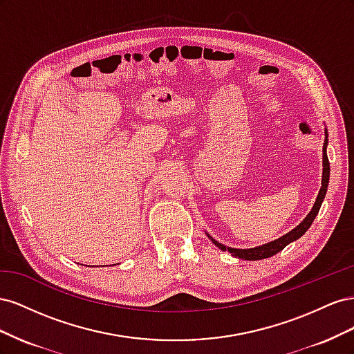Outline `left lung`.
<instances>
[{
  "label": "left lung",
  "mask_w": 354,
  "mask_h": 354,
  "mask_svg": "<svg viewBox=\"0 0 354 354\" xmlns=\"http://www.w3.org/2000/svg\"><path fill=\"white\" fill-rule=\"evenodd\" d=\"M326 146H328V131L325 130V143H324V173H322V187L319 190V195L316 198L315 205L312 208V211L308 212V216L298 224L295 229H292L289 233L283 234L279 239L272 241L269 243H264L261 246H257V248H250V250H238V248H229V246H224L223 243L217 242L216 239H212L209 234L208 238L212 241L214 245H217L221 251H229L233 257H238V259L242 260H263V259H269V257L277 254L279 251H282L288 243H291L294 241H297L298 238H301L303 234L308 230V227L312 226L313 220L316 218L317 212L320 209V205H322L324 198L326 195L328 190V183H329V160H328V155H326Z\"/></svg>",
  "instance_id": "left-lung-1"
}]
</instances>
